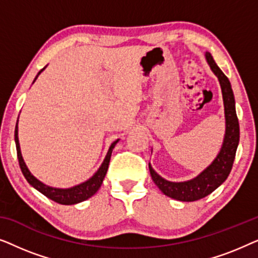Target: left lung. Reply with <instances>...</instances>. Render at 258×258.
<instances>
[{
	"mask_svg": "<svg viewBox=\"0 0 258 258\" xmlns=\"http://www.w3.org/2000/svg\"><path fill=\"white\" fill-rule=\"evenodd\" d=\"M206 58L211 70L220 81L223 95L225 114V135L220 153L209 167L195 178L185 182H170L161 177L149 163L151 178L164 195L182 202H192L203 199L217 189L230 174L239 142V124L235 109V97L228 77L218 68L210 52H206Z\"/></svg>",
	"mask_w": 258,
	"mask_h": 258,
	"instance_id": "left-lung-1",
	"label": "left lung"
}]
</instances>
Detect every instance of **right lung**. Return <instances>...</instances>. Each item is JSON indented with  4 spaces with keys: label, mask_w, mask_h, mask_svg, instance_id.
<instances>
[{
    "label": "right lung",
    "mask_w": 258,
    "mask_h": 258,
    "mask_svg": "<svg viewBox=\"0 0 258 258\" xmlns=\"http://www.w3.org/2000/svg\"><path fill=\"white\" fill-rule=\"evenodd\" d=\"M43 70H44V68L37 74V76L35 77L34 82L36 81L38 75H40ZM17 122H19V119H17ZM117 142H118V140H116L115 142L111 143V146H110V148H109L107 156H105L103 163L101 164V167L98 168V170L95 172L94 176H91L88 181L81 183V184H79V185L72 186V188L59 189V188H52V186L44 184V183L38 181L35 176L31 175L29 169L27 168L26 163H24L22 154H21L20 143H19V128H17V123H16V128H15V143H16L17 158H19L20 168H21V171H22L23 176L26 177L28 183H29L31 186H34L35 189L38 190L41 194H43L44 196H47L48 199L54 201V202L59 203V204H64V206H72V204L83 202V201L90 199L91 196L95 195V194L97 192V190L101 188V184H102V182H103L105 174H107L112 149H114L116 143Z\"/></svg>",
    "instance_id": "right-lung-1"
}]
</instances>
